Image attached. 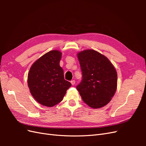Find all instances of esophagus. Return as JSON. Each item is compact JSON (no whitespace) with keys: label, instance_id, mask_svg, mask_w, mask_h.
I'll list each match as a JSON object with an SVG mask.
<instances>
[{"label":"esophagus","instance_id":"34e87169","mask_svg":"<svg viewBox=\"0 0 146 146\" xmlns=\"http://www.w3.org/2000/svg\"><path fill=\"white\" fill-rule=\"evenodd\" d=\"M70 83H71L72 85H75V83H76V81H75L74 80H71V81H70Z\"/></svg>","mask_w":146,"mask_h":146}]
</instances>
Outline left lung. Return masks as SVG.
I'll use <instances>...</instances> for the list:
<instances>
[{
	"label": "left lung",
	"mask_w": 146,
	"mask_h": 146,
	"mask_svg": "<svg viewBox=\"0 0 146 146\" xmlns=\"http://www.w3.org/2000/svg\"><path fill=\"white\" fill-rule=\"evenodd\" d=\"M77 57L83 76L77 90L84 102L90 107H104L111 100L117 89L116 69L107 57L94 50L78 52Z\"/></svg>",
	"instance_id": "left-lung-1"
}]
</instances>
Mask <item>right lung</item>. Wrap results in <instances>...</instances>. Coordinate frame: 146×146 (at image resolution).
Segmentation results:
<instances>
[{"label": "right lung", "instance_id": "add662e5", "mask_svg": "<svg viewBox=\"0 0 146 146\" xmlns=\"http://www.w3.org/2000/svg\"><path fill=\"white\" fill-rule=\"evenodd\" d=\"M61 52H48L32 65L28 74V86L38 103L52 107L63 100L71 83L65 80L60 66Z\"/></svg>", "mask_w": 146, "mask_h": 146}]
</instances>
